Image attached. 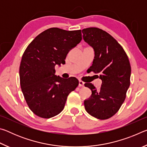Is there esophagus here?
<instances>
[{"mask_svg":"<svg viewBox=\"0 0 147 147\" xmlns=\"http://www.w3.org/2000/svg\"><path fill=\"white\" fill-rule=\"evenodd\" d=\"M84 82L81 80H79V87H84Z\"/></svg>","mask_w":147,"mask_h":147,"instance_id":"34e87169","label":"esophagus"}]
</instances>
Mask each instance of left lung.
Segmentation results:
<instances>
[{"mask_svg": "<svg viewBox=\"0 0 147 147\" xmlns=\"http://www.w3.org/2000/svg\"><path fill=\"white\" fill-rule=\"evenodd\" d=\"M82 32L84 41L94 51L89 72L100 74L102 81L99 90L91 83L84 84L92 92L84 106L91 116L105 120L115 115L125 100L130 84V63L123 47L108 32L95 27Z\"/></svg>", "mask_w": 147, "mask_h": 147, "instance_id": "obj_1", "label": "left lung"}]
</instances>
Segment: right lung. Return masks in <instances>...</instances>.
Masks as SVG:
<instances>
[{"label":"right lung","instance_id":"1","mask_svg":"<svg viewBox=\"0 0 147 147\" xmlns=\"http://www.w3.org/2000/svg\"><path fill=\"white\" fill-rule=\"evenodd\" d=\"M82 39L81 30L51 28L28 45L19 67L20 84L24 99L35 115L51 118L63 110L69 94L78 86L74 77L54 74L56 65L63 64L67 54Z\"/></svg>","mask_w":147,"mask_h":147}]
</instances>
